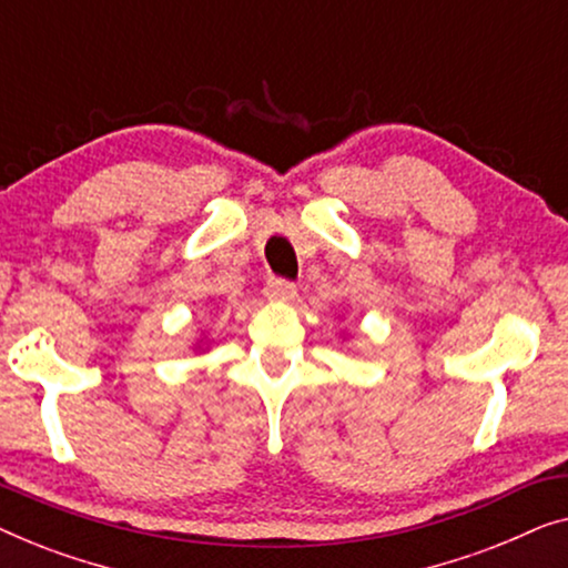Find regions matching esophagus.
Here are the masks:
<instances>
[{"instance_id":"obj_1","label":"esophagus","mask_w":568,"mask_h":568,"mask_svg":"<svg viewBox=\"0 0 568 568\" xmlns=\"http://www.w3.org/2000/svg\"><path fill=\"white\" fill-rule=\"evenodd\" d=\"M265 295L275 303H287V301L295 298V285L287 283V281H270L265 285Z\"/></svg>"}]
</instances>
